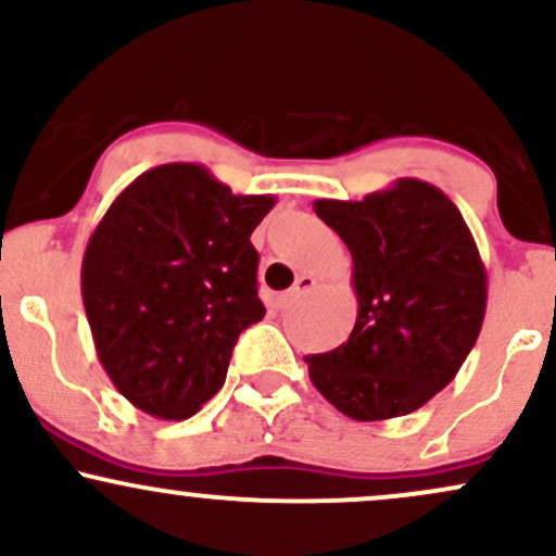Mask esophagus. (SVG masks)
<instances>
[{"instance_id":"1","label":"esophagus","mask_w":556,"mask_h":556,"mask_svg":"<svg viewBox=\"0 0 556 556\" xmlns=\"http://www.w3.org/2000/svg\"><path fill=\"white\" fill-rule=\"evenodd\" d=\"M314 285H316L314 277H300L292 290H287L285 295H279V308H290V305L298 303L300 295H305V292H308Z\"/></svg>"}]
</instances>
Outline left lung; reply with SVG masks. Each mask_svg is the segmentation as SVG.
Returning a JSON list of instances; mask_svg holds the SVG:
<instances>
[{
  "label": "left lung",
  "mask_w": 556,
  "mask_h": 556,
  "mask_svg": "<svg viewBox=\"0 0 556 556\" xmlns=\"http://www.w3.org/2000/svg\"><path fill=\"white\" fill-rule=\"evenodd\" d=\"M353 256L350 340L308 355L311 381L353 420L407 416L455 379L486 314V269L460 208L402 177L363 201L314 203Z\"/></svg>",
  "instance_id": "left-lung-1"
}]
</instances>
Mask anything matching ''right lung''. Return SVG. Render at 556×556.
<instances>
[{"label": "right lung", "instance_id": "add662e5", "mask_svg": "<svg viewBox=\"0 0 556 556\" xmlns=\"http://www.w3.org/2000/svg\"><path fill=\"white\" fill-rule=\"evenodd\" d=\"M274 203L175 162L136 177L101 216L83 305L101 366L138 410L190 418L225 384L240 331L266 314L251 232Z\"/></svg>", "mask_w": 556, "mask_h": 556}]
</instances>
